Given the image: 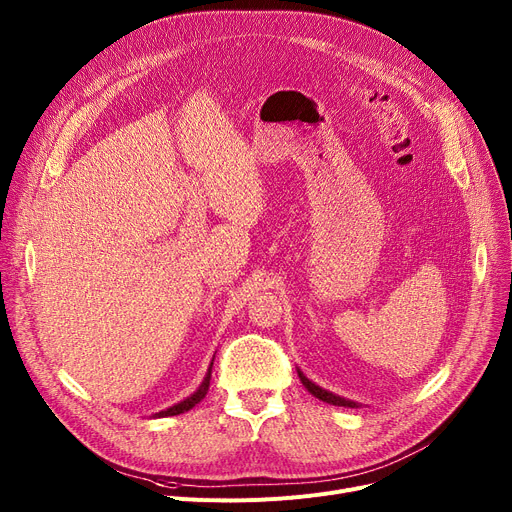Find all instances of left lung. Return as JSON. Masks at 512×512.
Here are the masks:
<instances>
[{"mask_svg": "<svg viewBox=\"0 0 512 512\" xmlns=\"http://www.w3.org/2000/svg\"><path fill=\"white\" fill-rule=\"evenodd\" d=\"M297 374H299V378H302L304 386L310 390V393H312L314 397H318L320 401H326V403H330V405H339V407H355V403L345 401V399H341V397H337V395H333V393H328V390H322L320 386H316L314 382H310L302 372H297Z\"/></svg>", "mask_w": 512, "mask_h": 512, "instance_id": "obj_1", "label": "left lung"}]
</instances>
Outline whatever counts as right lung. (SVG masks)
I'll list each match as a JSON object with an SVG mask.
<instances>
[{
  "label": "right lung",
  "instance_id": "obj_1",
  "mask_svg": "<svg viewBox=\"0 0 512 512\" xmlns=\"http://www.w3.org/2000/svg\"><path fill=\"white\" fill-rule=\"evenodd\" d=\"M213 366V364H210ZM208 384H210V370H208V374H206V378H204V382L200 384V388L196 390V393L192 395V397H188L186 401H182V403H177V405H173V407H169L167 411H159L157 413V417H167V415H179V413H184V411H190L196 403H200L202 399H204V395H206V390H208Z\"/></svg>",
  "mask_w": 512,
  "mask_h": 512
}]
</instances>
